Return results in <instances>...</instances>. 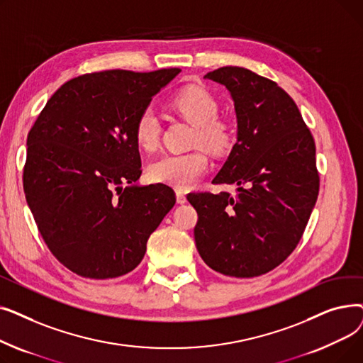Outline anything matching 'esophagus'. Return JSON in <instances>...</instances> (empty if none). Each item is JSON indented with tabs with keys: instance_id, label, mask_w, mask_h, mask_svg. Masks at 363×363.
<instances>
[{
	"instance_id": "obj_1",
	"label": "esophagus",
	"mask_w": 363,
	"mask_h": 363,
	"mask_svg": "<svg viewBox=\"0 0 363 363\" xmlns=\"http://www.w3.org/2000/svg\"><path fill=\"white\" fill-rule=\"evenodd\" d=\"M177 201H178L179 204L186 203V197H185V193L182 191V189H177Z\"/></svg>"
}]
</instances>
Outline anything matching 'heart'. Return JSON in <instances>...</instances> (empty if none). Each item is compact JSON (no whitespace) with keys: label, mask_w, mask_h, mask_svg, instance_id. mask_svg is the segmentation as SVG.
I'll return each mask as SVG.
<instances>
[{"label":"heart","mask_w":363,"mask_h":363,"mask_svg":"<svg viewBox=\"0 0 363 363\" xmlns=\"http://www.w3.org/2000/svg\"><path fill=\"white\" fill-rule=\"evenodd\" d=\"M172 107L181 116L196 126L194 144L203 145L213 152H222L231 144V132L218 116V101L211 92L200 86L182 89L172 100ZM133 135L140 148L155 150L160 138V123L155 111L145 110L133 129ZM208 159L203 150L186 152H167L156 159L148 167L152 181L178 188H186L194 184L207 170Z\"/></svg>","instance_id":"obj_1"}]
</instances>
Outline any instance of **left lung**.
Segmentation results:
<instances>
[{"instance_id": "8db88e82", "label": "left lung", "mask_w": 363, "mask_h": 363, "mask_svg": "<svg viewBox=\"0 0 363 363\" xmlns=\"http://www.w3.org/2000/svg\"><path fill=\"white\" fill-rule=\"evenodd\" d=\"M231 94L237 143L215 184L237 193H194L197 250L213 271L253 278L287 259L319 191L315 141L290 95L255 72L226 66L204 74Z\"/></svg>"}]
</instances>
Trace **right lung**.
I'll list each match as a JSON object with an SVG mask.
<instances>
[{
    "label": "right lung",
    "instance_id": "obj_1",
    "mask_svg": "<svg viewBox=\"0 0 363 363\" xmlns=\"http://www.w3.org/2000/svg\"><path fill=\"white\" fill-rule=\"evenodd\" d=\"M179 72L78 76L52 94L29 130L26 201L51 253L76 275L107 279L135 269L175 206L170 186L138 184L133 129Z\"/></svg>",
    "mask_w": 363,
    "mask_h": 363
}]
</instances>
